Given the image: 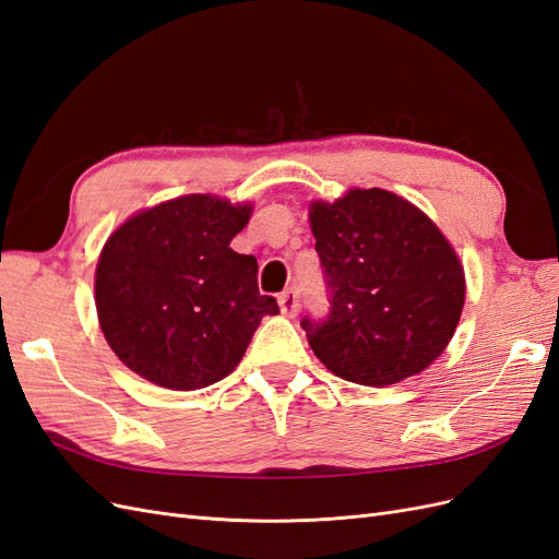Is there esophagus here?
Masks as SVG:
<instances>
[{
  "label": "esophagus",
  "mask_w": 559,
  "mask_h": 559,
  "mask_svg": "<svg viewBox=\"0 0 559 559\" xmlns=\"http://www.w3.org/2000/svg\"><path fill=\"white\" fill-rule=\"evenodd\" d=\"M280 310L286 317H296L298 314L300 300H298V292L294 289V286H292V289H286V292L280 294Z\"/></svg>",
  "instance_id": "obj_1"
}]
</instances>
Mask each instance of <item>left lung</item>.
Masks as SVG:
<instances>
[{
  "instance_id": "left-lung-1",
  "label": "left lung",
  "mask_w": 559,
  "mask_h": 559,
  "mask_svg": "<svg viewBox=\"0 0 559 559\" xmlns=\"http://www.w3.org/2000/svg\"><path fill=\"white\" fill-rule=\"evenodd\" d=\"M310 226L331 294L324 319L300 321L317 359L347 382L386 386L441 357L466 282L431 218L396 193L354 189L312 202Z\"/></svg>"
}]
</instances>
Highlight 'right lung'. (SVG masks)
Masks as SVG:
<instances>
[{
	"mask_svg": "<svg viewBox=\"0 0 559 559\" xmlns=\"http://www.w3.org/2000/svg\"><path fill=\"white\" fill-rule=\"evenodd\" d=\"M251 205L181 195L130 216L111 233L95 270V306L109 347L130 370L191 392L230 376L273 296L259 263L230 249Z\"/></svg>",
	"mask_w": 559,
	"mask_h": 559,
	"instance_id": "1",
	"label": "right lung"
}]
</instances>
